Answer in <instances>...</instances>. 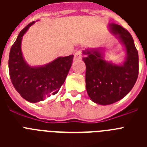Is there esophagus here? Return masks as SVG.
<instances>
[{
    "label": "esophagus",
    "instance_id": "esophagus-1",
    "mask_svg": "<svg viewBox=\"0 0 147 147\" xmlns=\"http://www.w3.org/2000/svg\"><path fill=\"white\" fill-rule=\"evenodd\" d=\"M82 51L81 50H79L78 51H76L74 54V59L75 61L76 60H80V59H82Z\"/></svg>",
    "mask_w": 147,
    "mask_h": 147
}]
</instances>
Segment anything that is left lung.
I'll use <instances>...</instances> for the list:
<instances>
[{"instance_id": "1", "label": "left lung", "mask_w": 147, "mask_h": 147, "mask_svg": "<svg viewBox=\"0 0 147 147\" xmlns=\"http://www.w3.org/2000/svg\"><path fill=\"white\" fill-rule=\"evenodd\" d=\"M109 29L125 47L121 64L104 59L103 49H86L83 61L86 65V90L90 99L101 105L118 102L129 93L138 76V54L130 34L121 26L109 24Z\"/></svg>"}]
</instances>
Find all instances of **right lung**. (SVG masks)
<instances>
[{
  "instance_id": "obj_1",
  "label": "right lung",
  "mask_w": 147,
  "mask_h": 147,
  "mask_svg": "<svg viewBox=\"0 0 147 147\" xmlns=\"http://www.w3.org/2000/svg\"><path fill=\"white\" fill-rule=\"evenodd\" d=\"M34 23H29L20 32L9 57V71L13 86L24 99L32 103L43 101L57 93L65 82L74 58V55L60 57L45 65L30 66L23 58L21 42L23 35Z\"/></svg>"
}]
</instances>
